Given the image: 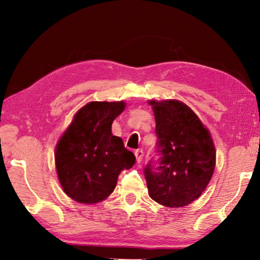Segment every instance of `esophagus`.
Segmentation results:
<instances>
[{
    "label": "esophagus",
    "mask_w": 260,
    "mask_h": 260,
    "mask_svg": "<svg viewBox=\"0 0 260 260\" xmlns=\"http://www.w3.org/2000/svg\"><path fill=\"white\" fill-rule=\"evenodd\" d=\"M134 154H135V156H136L137 163L140 164V163L142 162L143 156H144V152H143V150H136V151L134 152Z\"/></svg>",
    "instance_id": "34e87169"
}]
</instances>
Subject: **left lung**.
Returning a JSON list of instances; mask_svg holds the SVG:
<instances>
[{
  "label": "left lung",
  "instance_id": "left-lung-1",
  "mask_svg": "<svg viewBox=\"0 0 260 260\" xmlns=\"http://www.w3.org/2000/svg\"><path fill=\"white\" fill-rule=\"evenodd\" d=\"M157 136V167L150 161L144 175L148 194L169 208L187 206L212 178L215 148L209 131L194 112L174 99L151 101Z\"/></svg>",
  "mask_w": 260,
  "mask_h": 260
}]
</instances>
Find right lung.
<instances>
[{"instance_id": "right-lung-1", "label": "right lung", "mask_w": 260, "mask_h": 260, "mask_svg": "<svg viewBox=\"0 0 260 260\" xmlns=\"http://www.w3.org/2000/svg\"><path fill=\"white\" fill-rule=\"evenodd\" d=\"M124 102H91L80 108L58 141L54 153L57 174L66 194L91 204L113 193L118 175L135 164L123 140L112 134L114 119Z\"/></svg>"}]
</instances>
